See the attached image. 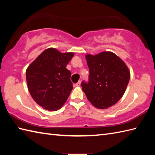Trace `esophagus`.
I'll return each instance as SVG.
<instances>
[{
	"label": "esophagus",
	"instance_id": "1",
	"mask_svg": "<svg viewBox=\"0 0 155 155\" xmlns=\"http://www.w3.org/2000/svg\"><path fill=\"white\" fill-rule=\"evenodd\" d=\"M81 81H79L77 83L75 84V86H76V87H80V86H81Z\"/></svg>",
	"mask_w": 155,
	"mask_h": 155
}]
</instances>
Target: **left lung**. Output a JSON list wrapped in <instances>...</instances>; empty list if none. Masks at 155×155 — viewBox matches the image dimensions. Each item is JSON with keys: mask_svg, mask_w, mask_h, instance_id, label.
Listing matches in <instances>:
<instances>
[{"mask_svg": "<svg viewBox=\"0 0 155 155\" xmlns=\"http://www.w3.org/2000/svg\"><path fill=\"white\" fill-rule=\"evenodd\" d=\"M88 82L81 87L91 103L101 109L116 104L123 96L130 79V71L123 60L112 52L87 54Z\"/></svg>", "mask_w": 155, "mask_h": 155, "instance_id": "1", "label": "left lung"}]
</instances>
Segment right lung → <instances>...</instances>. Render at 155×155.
Listing matches in <instances>:
<instances>
[{"instance_id":"obj_1","label":"right lung","mask_w":155,"mask_h":155,"mask_svg":"<svg viewBox=\"0 0 155 155\" xmlns=\"http://www.w3.org/2000/svg\"><path fill=\"white\" fill-rule=\"evenodd\" d=\"M73 52L61 53L54 48L46 49L26 71L31 97L44 109L55 111L62 107L73 88L71 72L66 68Z\"/></svg>"}]
</instances>
